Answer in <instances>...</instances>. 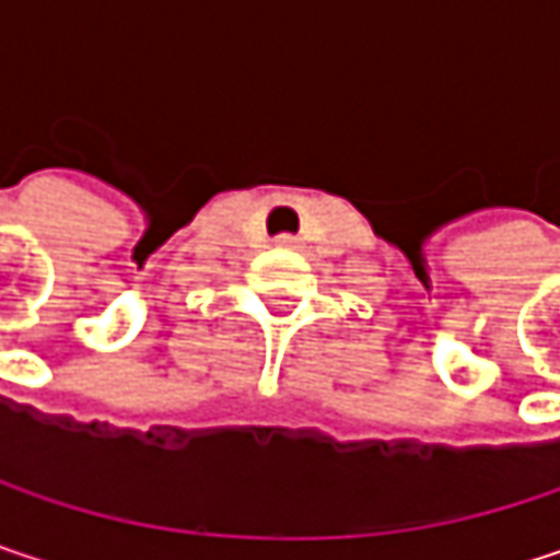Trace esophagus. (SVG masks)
<instances>
[{"mask_svg":"<svg viewBox=\"0 0 560 560\" xmlns=\"http://www.w3.org/2000/svg\"><path fill=\"white\" fill-rule=\"evenodd\" d=\"M279 243H281V246H291V243H294V240H291V236H281Z\"/></svg>","mask_w":560,"mask_h":560,"instance_id":"obj_1","label":"esophagus"}]
</instances>
